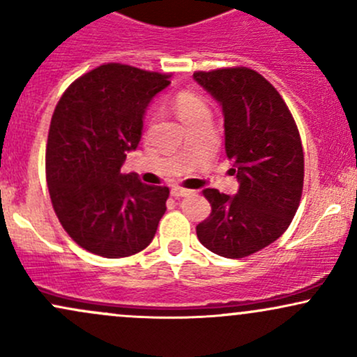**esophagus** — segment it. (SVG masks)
<instances>
[{
    "label": "esophagus",
    "mask_w": 357,
    "mask_h": 357,
    "mask_svg": "<svg viewBox=\"0 0 357 357\" xmlns=\"http://www.w3.org/2000/svg\"><path fill=\"white\" fill-rule=\"evenodd\" d=\"M195 191L191 190H186V188H181V186H173L171 188V195L176 196V198H183V196H190L192 195Z\"/></svg>",
    "instance_id": "34e87169"
}]
</instances>
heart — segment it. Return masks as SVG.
<instances>
[{
    "label": "heart",
    "instance_id": "obj_1",
    "mask_svg": "<svg viewBox=\"0 0 357 357\" xmlns=\"http://www.w3.org/2000/svg\"><path fill=\"white\" fill-rule=\"evenodd\" d=\"M171 109L174 110L176 116H178L184 124H190L195 119L210 116V110L208 105L204 104V100L196 93L188 92V90H181L171 99Z\"/></svg>",
    "mask_w": 357,
    "mask_h": 357
}]
</instances>
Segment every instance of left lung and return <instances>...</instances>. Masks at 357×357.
Instances as JSON below:
<instances>
[{"instance_id": "obj_1", "label": "left lung", "mask_w": 357, "mask_h": 357, "mask_svg": "<svg viewBox=\"0 0 357 357\" xmlns=\"http://www.w3.org/2000/svg\"><path fill=\"white\" fill-rule=\"evenodd\" d=\"M220 102L225 151L240 188L235 196L203 191L211 213L196 235L220 257L243 258L282 236L304 188V151L289 107L270 82L247 67L195 72Z\"/></svg>"}]
</instances>
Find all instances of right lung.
I'll return each mask as SVG.
<instances>
[{"label": "right lung", "mask_w": 357, "mask_h": 357, "mask_svg": "<svg viewBox=\"0 0 357 357\" xmlns=\"http://www.w3.org/2000/svg\"><path fill=\"white\" fill-rule=\"evenodd\" d=\"M167 79L130 65H100L56 104L45 155L48 191L63 230L90 253L129 257L154 238L169 188L141 183L121 166L141 141L147 105Z\"/></svg>", "instance_id": "add662e5"}]
</instances>
